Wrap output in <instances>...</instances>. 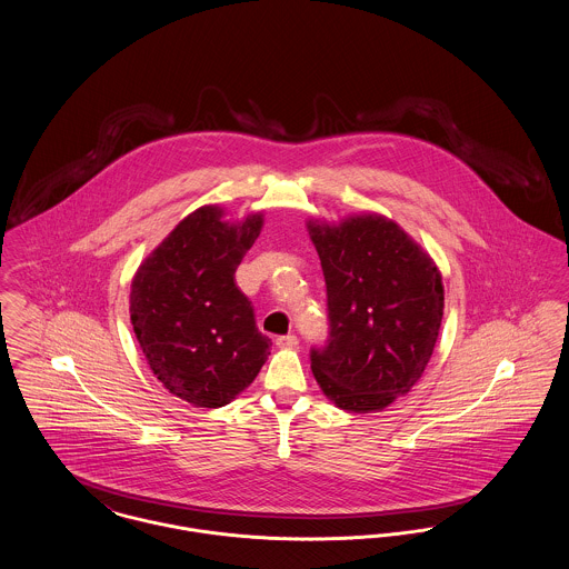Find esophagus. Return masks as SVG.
Returning <instances> with one entry per match:
<instances>
[{"instance_id": "1", "label": "esophagus", "mask_w": 569, "mask_h": 569, "mask_svg": "<svg viewBox=\"0 0 569 569\" xmlns=\"http://www.w3.org/2000/svg\"><path fill=\"white\" fill-rule=\"evenodd\" d=\"M274 343L279 346V348H297L298 346V337L297 335H279L277 339H274Z\"/></svg>"}]
</instances>
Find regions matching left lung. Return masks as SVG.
I'll list each match as a JSON object with an SVG mask.
<instances>
[{
    "instance_id": "obj_1",
    "label": "left lung",
    "mask_w": 569,
    "mask_h": 569,
    "mask_svg": "<svg viewBox=\"0 0 569 569\" xmlns=\"http://www.w3.org/2000/svg\"><path fill=\"white\" fill-rule=\"evenodd\" d=\"M309 234L328 307V339L309 353L313 376L346 411L383 409L411 390L431 360L443 318L441 274L386 217L309 221Z\"/></svg>"
}]
</instances>
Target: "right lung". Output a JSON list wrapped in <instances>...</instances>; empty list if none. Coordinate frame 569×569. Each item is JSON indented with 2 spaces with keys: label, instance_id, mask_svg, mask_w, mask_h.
I'll list each match as a JSON object with an SVG mask.
<instances>
[{
  "label": "right lung",
  "instance_id": "1",
  "mask_svg": "<svg viewBox=\"0 0 569 569\" xmlns=\"http://www.w3.org/2000/svg\"><path fill=\"white\" fill-rule=\"evenodd\" d=\"M221 216L202 207L186 217L140 264L130 295L136 339L151 371L196 407L230 403L260 373L271 346L234 281L262 216L239 226Z\"/></svg>",
  "mask_w": 569,
  "mask_h": 569
}]
</instances>
